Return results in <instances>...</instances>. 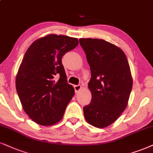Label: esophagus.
I'll use <instances>...</instances> for the list:
<instances>
[{"label": "esophagus", "instance_id": "34e87169", "mask_svg": "<svg viewBox=\"0 0 153 153\" xmlns=\"http://www.w3.org/2000/svg\"><path fill=\"white\" fill-rule=\"evenodd\" d=\"M74 89L75 91V93H78V91L82 89V85H74Z\"/></svg>", "mask_w": 153, "mask_h": 153}]
</instances>
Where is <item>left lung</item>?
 Returning <instances> with one entry per match:
<instances>
[{
  "instance_id": "obj_1",
  "label": "left lung",
  "mask_w": 153,
  "mask_h": 153,
  "mask_svg": "<svg viewBox=\"0 0 153 153\" xmlns=\"http://www.w3.org/2000/svg\"><path fill=\"white\" fill-rule=\"evenodd\" d=\"M90 65V103L83 107L86 121L97 128L111 125L128 104L133 80L128 60L120 48L99 39H80Z\"/></svg>"
}]
</instances>
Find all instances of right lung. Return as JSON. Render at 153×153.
I'll return each instance as SVG.
<instances>
[{
	"label": "right lung",
	"mask_w": 153,
	"mask_h": 153,
	"mask_svg": "<svg viewBox=\"0 0 153 153\" xmlns=\"http://www.w3.org/2000/svg\"><path fill=\"white\" fill-rule=\"evenodd\" d=\"M78 44L76 38L49 34L34 41L25 54L16 90L25 113L38 124L51 126L61 121L74 95L62 56Z\"/></svg>",
	"instance_id": "right-lung-1"
}]
</instances>
